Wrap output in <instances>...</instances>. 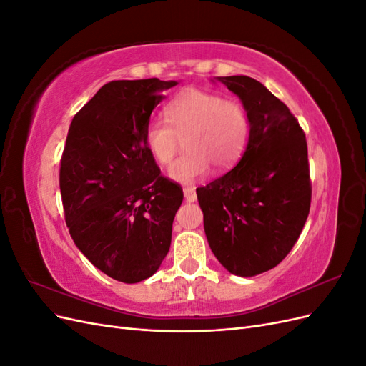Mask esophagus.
Returning <instances> with one entry per match:
<instances>
[{
    "label": "esophagus",
    "mask_w": 366,
    "mask_h": 366,
    "mask_svg": "<svg viewBox=\"0 0 366 366\" xmlns=\"http://www.w3.org/2000/svg\"><path fill=\"white\" fill-rule=\"evenodd\" d=\"M183 194H184V200L189 202V203H194L197 200V194H195V189L194 187H184L183 189Z\"/></svg>",
    "instance_id": "1"
}]
</instances>
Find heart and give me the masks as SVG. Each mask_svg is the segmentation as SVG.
Returning a JSON list of instances; mask_svg holds the SVG:
<instances>
[{
	"instance_id": "obj_1",
	"label": "heart",
	"mask_w": 366,
	"mask_h": 366,
	"mask_svg": "<svg viewBox=\"0 0 366 366\" xmlns=\"http://www.w3.org/2000/svg\"><path fill=\"white\" fill-rule=\"evenodd\" d=\"M166 120H151L145 128V143L160 164H169L182 145L187 152L168 169L177 183H194L218 169L234 166L244 152L249 134V114L235 99H223L212 92L189 88L166 105Z\"/></svg>"
}]
</instances>
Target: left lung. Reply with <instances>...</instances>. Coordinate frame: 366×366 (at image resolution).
<instances>
[{"label": "left lung", "instance_id": "obj_1", "mask_svg": "<svg viewBox=\"0 0 366 366\" xmlns=\"http://www.w3.org/2000/svg\"><path fill=\"white\" fill-rule=\"evenodd\" d=\"M215 81L239 97L250 134L235 168L198 187L197 198L215 258L232 274L250 278L276 267L301 235L312 202L307 140L290 109L261 82Z\"/></svg>", "mask_w": 366, "mask_h": 366}]
</instances>
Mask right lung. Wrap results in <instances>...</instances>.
Returning <instances> with one entry per match:
<instances>
[{
  "instance_id": "right-lung-1",
  "label": "right lung",
  "mask_w": 366,
  "mask_h": 366,
  "mask_svg": "<svg viewBox=\"0 0 366 366\" xmlns=\"http://www.w3.org/2000/svg\"><path fill=\"white\" fill-rule=\"evenodd\" d=\"M177 84L152 77L104 85L73 117L62 152L59 187L74 244L125 284L159 270L183 202L145 143L152 109Z\"/></svg>"
}]
</instances>
